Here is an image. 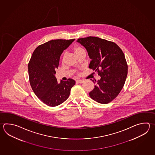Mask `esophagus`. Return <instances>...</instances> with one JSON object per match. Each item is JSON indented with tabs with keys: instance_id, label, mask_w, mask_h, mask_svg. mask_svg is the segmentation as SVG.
Returning a JSON list of instances; mask_svg holds the SVG:
<instances>
[{
	"instance_id": "obj_1",
	"label": "esophagus",
	"mask_w": 155,
	"mask_h": 155,
	"mask_svg": "<svg viewBox=\"0 0 155 155\" xmlns=\"http://www.w3.org/2000/svg\"><path fill=\"white\" fill-rule=\"evenodd\" d=\"M83 82H84V81L83 80H81V79H78V80L77 81V82L79 83H82Z\"/></svg>"
}]
</instances>
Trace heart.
I'll return each instance as SVG.
<instances>
[{
	"label": "heart",
	"mask_w": 155,
	"mask_h": 155,
	"mask_svg": "<svg viewBox=\"0 0 155 155\" xmlns=\"http://www.w3.org/2000/svg\"><path fill=\"white\" fill-rule=\"evenodd\" d=\"M73 50L74 54H76V56H77L78 54H81V52H84V49L81 46H80L79 45H76L73 47Z\"/></svg>",
	"instance_id": "b5f03b06"
}]
</instances>
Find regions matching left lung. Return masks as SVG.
<instances>
[{"label":"left lung","instance_id":"8db88e82","mask_svg":"<svg viewBox=\"0 0 155 155\" xmlns=\"http://www.w3.org/2000/svg\"><path fill=\"white\" fill-rule=\"evenodd\" d=\"M77 41L86 48L92 60L89 68L101 77L98 81L91 79L96 84L89 93L90 97L101 104L110 103L119 94L127 79V64L123 51L113 42L97 37Z\"/></svg>","mask_w":155,"mask_h":155}]
</instances>
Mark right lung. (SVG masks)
Masks as SVG:
<instances>
[{
  "instance_id": "add662e5",
  "label": "right lung",
  "mask_w": 155,
  "mask_h": 155,
  "mask_svg": "<svg viewBox=\"0 0 155 155\" xmlns=\"http://www.w3.org/2000/svg\"><path fill=\"white\" fill-rule=\"evenodd\" d=\"M75 39H57L39 45L28 64L30 84L35 95L44 104L56 107L68 98L76 82L72 79L57 82L55 77L60 57Z\"/></svg>"
}]
</instances>
